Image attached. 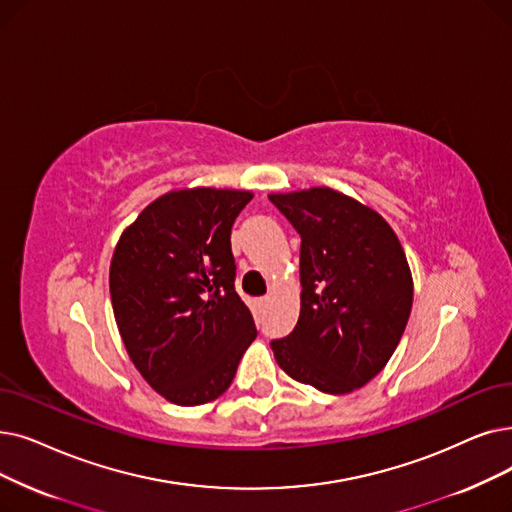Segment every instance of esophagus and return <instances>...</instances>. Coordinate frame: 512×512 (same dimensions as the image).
I'll list each match as a JSON object with an SVG mask.
<instances>
[{"label": "esophagus", "instance_id": "esophagus-1", "mask_svg": "<svg viewBox=\"0 0 512 512\" xmlns=\"http://www.w3.org/2000/svg\"><path fill=\"white\" fill-rule=\"evenodd\" d=\"M270 303H272V299H270V297H263V299H259V305H261V307H268Z\"/></svg>", "mask_w": 512, "mask_h": 512}]
</instances>
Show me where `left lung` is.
<instances>
[{"instance_id":"1","label":"left lung","mask_w":512,"mask_h":512,"mask_svg":"<svg viewBox=\"0 0 512 512\" xmlns=\"http://www.w3.org/2000/svg\"><path fill=\"white\" fill-rule=\"evenodd\" d=\"M270 201L301 234V311L295 330L272 341L291 379L330 395L360 389L402 339L412 272L393 228L372 207L314 186L272 192Z\"/></svg>"}]
</instances>
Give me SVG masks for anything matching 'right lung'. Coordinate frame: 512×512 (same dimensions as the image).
Instances as JSON below:
<instances>
[{
	"label": "right lung",
	"mask_w": 512,
	"mask_h": 512,
	"mask_svg": "<svg viewBox=\"0 0 512 512\" xmlns=\"http://www.w3.org/2000/svg\"><path fill=\"white\" fill-rule=\"evenodd\" d=\"M251 190L177 188L123 230L110 259V301L129 360L175 406L224 393L257 337L234 291L230 232Z\"/></svg>",
	"instance_id": "obj_1"
}]
</instances>
